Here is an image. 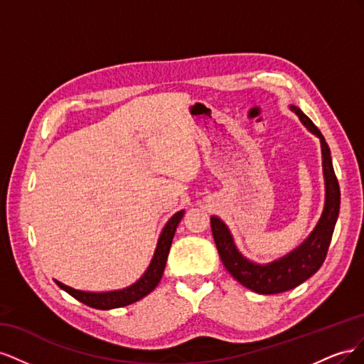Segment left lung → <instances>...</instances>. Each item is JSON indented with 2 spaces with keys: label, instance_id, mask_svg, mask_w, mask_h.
I'll return each instance as SVG.
<instances>
[{
  "label": "left lung",
  "instance_id": "left-lung-1",
  "mask_svg": "<svg viewBox=\"0 0 364 364\" xmlns=\"http://www.w3.org/2000/svg\"><path fill=\"white\" fill-rule=\"evenodd\" d=\"M290 109L299 117L302 124L321 139L325 178V206L322 217L313 232L308 235L299 247H296L285 257L269 264H257L249 261L238 252L232 235L222 220L215 215L211 217L213 237L223 266L241 285L259 294H274L291 290L321 269L326 258L329 243H331L340 209V186L326 141L321 130L299 107L290 106Z\"/></svg>",
  "mask_w": 364,
  "mask_h": 364
}]
</instances>
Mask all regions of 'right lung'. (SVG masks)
Returning <instances> with one entry per match:
<instances>
[{
	"label": "right lung",
	"mask_w": 364,
	"mask_h": 364,
	"mask_svg": "<svg viewBox=\"0 0 364 364\" xmlns=\"http://www.w3.org/2000/svg\"><path fill=\"white\" fill-rule=\"evenodd\" d=\"M183 213L185 211L176 213L168 220L167 225L164 226L162 232L159 235V240H158L155 255H153V258H151L149 269L135 284H132L130 287H126L123 290L105 291V293H92V291H82V290L71 289V287H68V285H65L56 279H54V282H56L62 290H65L68 294L75 297L77 301L83 302L87 306L97 308V310H112V308L126 306V305H130V304L142 299V297L147 296L150 291L155 290V287L162 278L165 262H167V257H168V252L171 247V241H173V237L176 232V228H178L179 222L182 220Z\"/></svg>",
	"instance_id": "obj_1"
}]
</instances>
